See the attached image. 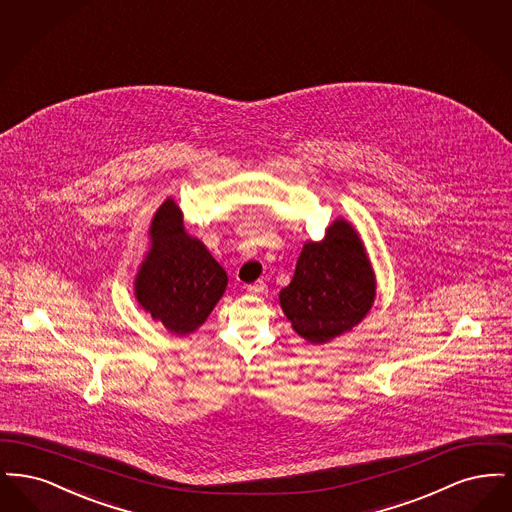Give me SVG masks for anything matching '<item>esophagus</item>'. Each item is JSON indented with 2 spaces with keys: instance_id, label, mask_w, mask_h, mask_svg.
<instances>
[{
  "instance_id": "1",
  "label": "esophagus",
  "mask_w": 512,
  "mask_h": 512,
  "mask_svg": "<svg viewBox=\"0 0 512 512\" xmlns=\"http://www.w3.org/2000/svg\"><path fill=\"white\" fill-rule=\"evenodd\" d=\"M247 292L255 293V295H267V284L265 282H255V284L247 286Z\"/></svg>"
}]
</instances>
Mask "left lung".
Returning a JSON list of instances; mask_svg holds the SVG:
<instances>
[{"label": "left lung", "instance_id": "8db88e82", "mask_svg": "<svg viewBox=\"0 0 512 512\" xmlns=\"http://www.w3.org/2000/svg\"><path fill=\"white\" fill-rule=\"evenodd\" d=\"M374 297L376 278L365 245L347 220L338 219L324 240L303 245L280 305L293 330L320 345L357 326Z\"/></svg>", "mask_w": 512, "mask_h": 512}]
</instances>
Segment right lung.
I'll return each instance as SVG.
<instances>
[{"label":"right lung","mask_w":512,"mask_h":512,"mask_svg":"<svg viewBox=\"0 0 512 512\" xmlns=\"http://www.w3.org/2000/svg\"><path fill=\"white\" fill-rule=\"evenodd\" d=\"M149 240L134 282L136 299L172 334H192L219 303L228 276L207 247L184 230L182 211L171 197L151 220Z\"/></svg>","instance_id":"add662e5"}]
</instances>
